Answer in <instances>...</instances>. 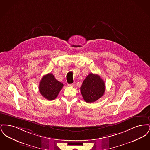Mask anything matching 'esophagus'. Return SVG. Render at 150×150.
Wrapping results in <instances>:
<instances>
[{
  "label": "esophagus",
  "mask_w": 150,
  "mask_h": 150,
  "mask_svg": "<svg viewBox=\"0 0 150 150\" xmlns=\"http://www.w3.org/2000/svg\"><path fill=\"white\" fill-rule=\"evenodd\" d=\"M75 86V83H72L71 84H69V86Z\"/></svg>",
  "instance_id": "obj_1"
}]
</instances>
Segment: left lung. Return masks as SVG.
I'll return each mask as SVG.
<instances>
[{
  "label": "left lung",
  "mask_w": 150,
  "mask_h": 150,
  "mask_svg": "<svg viewBox=\"0 0 150 150\" xmlns=\"http://www.w3.org/2000/svg\"><path fill=\"white\" fill-rule=\"evenodd\" d=\"M105 91V84L100 76L89 74L80 87L83 98L87 103H92L101 98Z\"/></svg>",
  "instance_id": "obj_1"
}]
</instances>
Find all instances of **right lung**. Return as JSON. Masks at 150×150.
<instances>
[{
    "label": "right lung",
    "mask_w": 150,
    "mask_h": 150,
    "mask_svg": "<svg viewBox=\"0 0 150 150\" xmlns=\"http://www.w3.org/2000/svg\"><path fill=\"white\" fill-rule=\"evenodd\" d=\"M63 86L64 84L57 80L52 74L49 73L40 80L39 89L45 99L52 100L57 97Z\"/></svg>",
    "instance_id": "1"
}]
</instances>
